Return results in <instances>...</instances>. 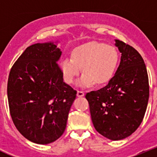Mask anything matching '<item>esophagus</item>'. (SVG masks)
I'll list each match as a JSON object with an SVG mask.
<instances>
[{
	"instance_id": "esophagus-1",
	"label": "esophagus",
	"mask_w": 157,
	"mask_h": 157,
	"mask_svg": "<svg viewBox=\"0 0 157 157\" xmlns=\"http://www.w3.org/2000/svg\"><path fill=\"white\" fill-rule=\"evenodd\" d=\"M84 92H82V91H77V97H78V98H82V97H83L84 96Z\"/></svg>"
}]
</instances>
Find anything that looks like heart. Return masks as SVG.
<instances>
[{"label": "heart", "instance_id": "b5f03b06", "mask_svg": "<svg viewBox=\"0 0 157 157\" xmlns=\"http://www.w3.org/2000/svg\"><path fill=\"white\" fill-rule=\"evenodd\" d=\"M120 56L116 48L105 43L90 42L78 47L73 51L72 58L60 61L63 79L72 84L82 70L83 75L77 86L89 88L94 83L102 85L112 79L119 66Z\"/></svg>", "mask_w": 157, "mask_h": 157}]
</instances>
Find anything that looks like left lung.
Returning a JSON list of instances; mask_svg holds the SVG:
<instances>
[{"instance_id":"left-lung-1","label":"left lung","mask_w":157,"mask_h":157,"mask_svg":"<svg viewBox=\"0 0 157 157\" xmlns=\"http://www.w3.org/2000/svg\"><path fill=\"white\" fill-rule=\"evenodd\" d=\"M120 66L108 85L86 95L93 124L112 141L126 138L142 122L149 101V78L145 62L130 45L116 39Z\"/></svg>"}]
</instances>
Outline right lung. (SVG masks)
<instances>
[{
  "mask_svg": "<svg viewBox=\"0 0 157 157\" xmlns=\"http://www.w3.org/2000/svg\"><path fill=\"white\" fill-rule=\"evenodd\" d=\"M58 41L26 48L14 63L8 81V100L14 124L29 141L52 143L63 134L76 91L63 82L58 65Z\"/></svg>",
  "mask_w": 157,
  "mask_h": 157,
  "instance_id": "1",
  "label": "right lung"
}]
</instances>
